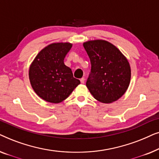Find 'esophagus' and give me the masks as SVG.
Instances as JSON below:
<instances>
[{
  "mask_svg": "<svg viewBox=\"0 0 159 159\" xmlns=\"http://www.w3.org/2000/svg\"><path fill=\"white\" fill-rule=\"evenodd\" d=\"M80 82H81L82 84H84V78L82 77L81 79H80Z\"/></svg>",
  "mask_w": 159,
  "mask_h": 159,
  "instance_id": "obj_1",
  "label": "esophagus"
}]
</instances>
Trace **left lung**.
<instances>
[{
	"mask_svg": "<svg viewBox=\"0 0 159 159\" xmlns=\"http://www.w3.org/2000/svg\"><path fill=\"white\" fill-rule=\"evenodd\" d=\"M83 46L91 64L87 88L101 103L117 101L125 94L130 82L131 69L127 58L106 40L88 41Z\"/></svg>",
	"mask_w": 159,
	"mask_h": 159,
	"instance_id": "obj_1",
	"label": "left lung"
}]
</instances>
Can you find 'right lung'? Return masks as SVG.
<instances>
[{
	"label": "right lung",
	"mask_w": 159,
	"mask_h": 159,
	"mask_svg": "<svg viewBox=\"0 0 159 159\" xmlns=\"http://www.w3.org/2000/svg\"><path fill=\"white\" fill-rule=\"evenodd\" d=\"M71 47L72 44L69 43H52L38 54L30 67L29 77L32 88L45 101L61 103L80 84L64 62Z\"/></svg>",
	"instance_id": "obj_1"
}]
</instances>
